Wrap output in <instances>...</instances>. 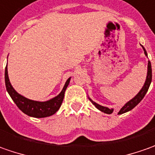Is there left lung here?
<instances>
[{"mask_svg":"<svg viewBox=\"0 0 155 155\" xmlns=\"http://www.w3.org/2000/svg\"><path fill=\"white\" fill-rule=\"evenodd\" d=\"M142 48H143V51H144L145 55L147 56L146 50L144 49L143 46H142ZM151 81H152V68H151V62H150V61H148V64H147V79H146V81L144 83V86L142 87V88L141 89V91L136 94L133 99H131V100H130L129 102H127V103L121 108L120 110H119V112H118L117 114L125 113L127 111H129V110H130L133 109L134 107H136V105L141 102V99L144 98V96L146 95L147 90H148V88H149V86H150V84H151ZM89 100L92 102V104L95 105V107H96L97 109H99V110H101L102 112H104V113H106V114H111V113L113 112V110H114L113 109H109L108 107H104V106H102V105H100V104L95 103V102H94L90 98H89Z\"/></svg>","mask_w":155,"mask_h":155,"instance_id":"obj_1","label":"left lung"}]
</instances>
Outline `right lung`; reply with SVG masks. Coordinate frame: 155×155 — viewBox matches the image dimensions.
Segmentation results:
<instances>
[{
    "label": "right lung",
    "mask_w": 155,
    "mask_h": 155,
    "mask_svg": "<svg viewBox=\"0 0 155 155\" xmlns=\"http://www.w3.org/2000/svg\"><path fill=\"white\" fill-rule=\"evenodd\" d=\"M69 81H70V78H68L67 80L61 93L55 98L50 99L48 101H45V102L35 101V100H31V99L25 98L24 96L19 94L14 90L9 81L8 68L6 67L5 68V84H6L7 91L10 95V97L14 100L16 105L19 107V109L21 111H23L25 114L28 115L30 117H38V118L50 117L51 115L55 114L59 110V108L61 107L62 100L64 98V94L67 89V87L69 84Z\"/></svg>",
    "instance_id": "obj_1"
}]
</instances>
